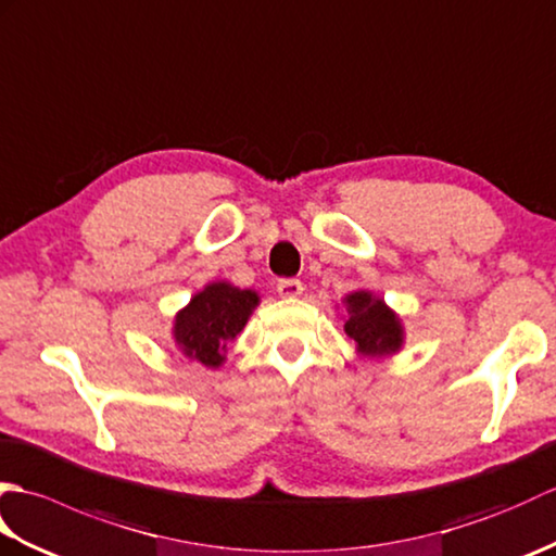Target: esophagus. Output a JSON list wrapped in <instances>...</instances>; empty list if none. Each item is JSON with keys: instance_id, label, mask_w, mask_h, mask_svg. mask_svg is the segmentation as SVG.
Segmentation results:
<instances>
[{"instance_id": "34e87169", "label": "esophagus", "mask_w": 556, "mask_h": 556, "mask_svg": "<svg viewBox=\"0 0 556 556\" xmlns=\"http://www.w3.org/2000/svg\"><path fill=\"white\" fill-rule=\"evenodd\" d=\"M277 291H279V296H285V299H296L303 293V285L299 279H279Z\"/></svg>"}]
</instances>
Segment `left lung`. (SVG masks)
I'll return each instance as SVG.
<instances>
[{
  "instance_id": "8db88e82",
  "label": "left lung",
  "mask_w": 556,
  "mask_h": 556,
  "mask_svg": "<svg viewBox=\"0 0 556 556\" xmlns=\"http://www.w3.org/2000/svg\"><path fill=\"white\" fill-rule=\"evenodd\" d=\"M346 311L349 320L344 329L363 356H387L401 349L404 329L382 299H372L368 291H356L346 296Z\"/></svg>"
}]
</instances>
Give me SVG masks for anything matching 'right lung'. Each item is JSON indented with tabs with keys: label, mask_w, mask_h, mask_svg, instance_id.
Wrapping results in <instances>:
<instances>
[{
	"label": "right lung",
	"mask_w": 556,
	"mask_h": 556,
	"mask_svg": "<svg viewBox=\"0 0 556 556\" xmlns=\"http://www.w3.org/2000/svg\"><path fill=\"white\" fill-rule=\"evenodd\" d=\"M257 301L251 289H236L227 281L207 285L176 315V344L188 358L219 368L227 344L245 327Z\"/></svg>",
	"instance_id": "add662e5"
}]
</instances>
